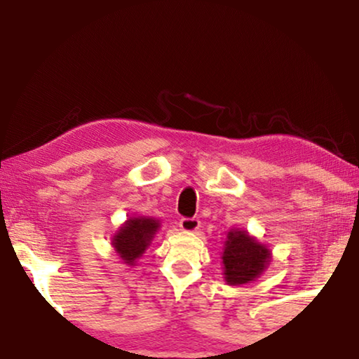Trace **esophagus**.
<instances>
[{"label": "esophagus", "mask_w": 359, "mask_h": 359, "mask_svg": "<svg viewBox=\"0 0 359 359\" xmlns=\"http://www.w3.org/2000/svg\"><path fill=\"white\" fill-rule=\"evenodd\" d=\"M199 224H201V222L198 218H182L180 220V228L185 233H194V231L199 229Z\"/></svg>", "instance_id": "34e87169"}]
</instances>
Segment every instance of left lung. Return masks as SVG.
Wrapping results in <instances>:
<instances>
[{"mask_svg":"<svg viewBox=\"0 0 359 359\" xmlns=\"http://www.w3.org/2000/svg\"><path fill=\"white\" fill-rule=\"evenodd\" d=\"M272 252L244 229H229L222 252L223 278L228 285H245L263 274Z\"/></svg>","mask_w":359,"mask_h":359,"instance_id":"8db88e82","label":"left lung"}]
</instances>
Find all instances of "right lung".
<instances>
[{
    "label": "right lung",
    "mask_w": 359,
    "mask_h": 359,
    "mask_svg": "<svg viewBox=\"0 0 359 359\" xmlns=\"http://www.w3.org/2000/svg\"><path fill=\"white\" fill-rule=\"evenodd\" d=\"M160 226L161 222L154 217H130L112 236L111 244L115 253L126 266H136Z\"/></svg>",
    "instance_id": "1"
}]
</instances>
